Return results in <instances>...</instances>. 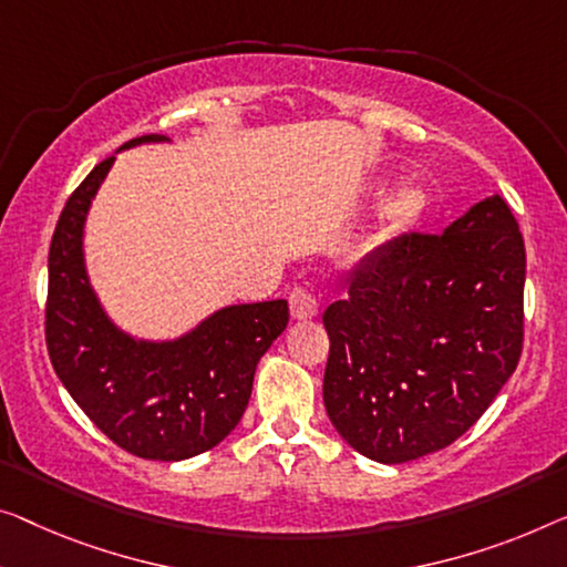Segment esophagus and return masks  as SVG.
<instances>
[{
    "label": "esophagus",
    "instance_id": "34e87169",
    "mask_svg": "<svg viewBox=\"0 0 567 567\" xmlns=\"http://www.w3.org/2000/svg\"><path fill=\"white\" fill-rule=\"evenodd\" d=\"M318 310H320V295L308 290V287H295V290L290 292L292 318L306 320V318L318 316Z\"/></svg>",
    "mask_w": 567,
    "mask_h": 567
}]
</instances>
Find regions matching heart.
Returning <instances> with one entry per match:
<instances>
[{"label":"heart","mask_w":567,"mask_h":567,"mask_svg":"<svg viewBox=\"0 0 567 567\" xmlns=\"http://www.w3.org/2000/svg\"><path fill=\"white\" fill-rule=\"evenodd\" d=\"M422 206V193L417 188H402L392 200V214L396 218H410L415 216Z\"/></svg>","instance_id":"obj_1"}]
</instances>
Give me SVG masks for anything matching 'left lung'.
<instances>
[{
    "label": "left lung",
    "instance_id": "obj_1",
    "mask_svg": "<svg viewBox=\"0 0 567 567\" xmlns=\"http://www.w3.org/2000/svg\"><path fill=\"white\" fill-rule=\"evenodd\" d=\"M525 239L502 196L443 234H402L364 259L323 312V402L379 463L441 451L484 415L525 341Z\"/></svg>",
    "mask_w": 567,
    "mask_h": 567
}]
</instances>
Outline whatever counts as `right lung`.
<instances>
[{
	"label": "right lung",
	"mask_w": 567,
	"mask_h": 567,
	"mask_svg": "<svg viewBox=\"0 0 567 567\" xmlns=\"http://www.w3.org/2000/svg\"><path fill=\"white\" fill-rule=\"evenodd\" d=\"M145 134L124 147L163 142ZM114 157L65 200L48 255L45 343L68 394L126 453L183 461L218 445L247 410L259 359L285 331L287 300L231 306L177 341H134L101 310L83 267V221Z\"/></svg>",
	"instance_id": "right-lung-1"
}]
</instances>
